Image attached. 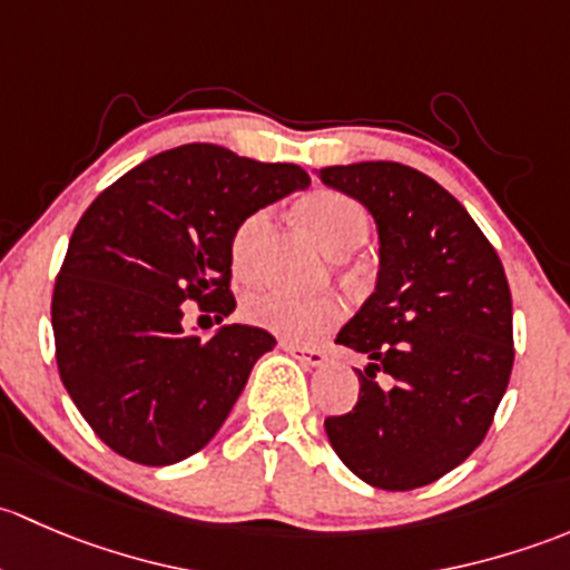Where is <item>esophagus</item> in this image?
<instances>
[{"label": "esophagus", "mask_w": 570, "mask_h": 570, "mask_svg": "<svg viewBox=\"0 0 570 570\" xmlns=\"http://www.w3.org/2000/svg\"><path fill=\"white\" fill-rule=\"evenodd\" d=\"M283 351L293 356V360L304 362V365L309 367H321L326 362V354L321 348H315V345H298V343H283Z\"/></svg>", "instance_id": "obj_1"}]
</instances>
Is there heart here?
<instances>
[{
	"label": "heart",
	"mask_w": 570,
	"mask_h": 570,
	"mask_svg": "<svg viewBox=\"0 0 570 570\" xmlns=\"http://www.w3.org/2000/svg\"><path fill=\"white\" fill-rule=\"evenodd\" d=\"M296 216L304 230L332 255H348L367 238L365 208L354 197L337 189H315L296 205ZM272 227V214L266 208L252 210L236 227L230 238V263L238 277H249L257 266V252ZM242 315L249 324L268 328L285 340L307 343L324 334L343 318V302L332 293L318 296H296V293L263 287L246 293Z\"/></svg>",
	"instance_id": "1"
}]
</instances>
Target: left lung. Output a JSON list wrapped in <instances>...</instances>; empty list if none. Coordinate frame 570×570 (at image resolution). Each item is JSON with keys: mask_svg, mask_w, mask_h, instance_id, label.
<instances>
[{"mask_svg": "<svg viewBox=\"0 0 570 570\" xmlns=\"http://www.w3.org/2000/svg\"><path fill=\"white\" fill-rule=\"evenodd\" d=\"M379 227V279L334 343L365 354L360 401L326 416L334 453L360 480L412 491L444 478L489 433L513 371V302L494 246L466 208L397 161L324 167ZM386 372L384 391L374 375Z\"/></svg>", "mask_w": 570, "mask_h": 570, "instance_id": "obj_1", "label": "left lung"}]
</instances>
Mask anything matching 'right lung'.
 Returning a JSON list of instances; mask_svg holds the SVG:
<instances>
[{
    "label": "right lung",
    "mask_w": 570,
    "mask_h": 570,
    "mask_svg": "<svg viewBox=\"0 0 570 570\" xmlns=\"http://www.w3.org/2000/svg\"><path fill=\"white\" fill-rule=\"evenodd\" d=\"M307 186L296 164L195 142L148 158L92 199L57 274L51 326L70 401L117 455L169 466L219 431L277 340L244 324L203 340L180 324V304L227 318L236 227Z\"/></svg>",
    "instance_id": "1"
}]
</instances>
